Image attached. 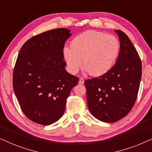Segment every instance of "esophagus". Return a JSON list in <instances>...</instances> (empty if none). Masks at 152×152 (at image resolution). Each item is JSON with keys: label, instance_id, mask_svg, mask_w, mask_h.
I'll use <instances>...</instances> for the list:
<instances>
[{"label": "esophagus", "instance_id": "34e87169", "mask_svg": "<svg viewBox=\"0 0 152 152\" xmlns=\"http://www.w3.org/2000/svg\"><path fill=\"white\" fill-rule=\"evenodd\" d=\"M84 79H83L82 77H80V80H79V84H84Z\"/></svg>", "mask_w": 152, "mask_h": 152}]
</instances>
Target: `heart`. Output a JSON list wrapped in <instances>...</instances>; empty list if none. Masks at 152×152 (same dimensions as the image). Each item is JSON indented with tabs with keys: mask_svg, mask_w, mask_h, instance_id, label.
Instances as JSON below:
<instances>
[{
	"mask_svg": "<svg viewBox=\"0 0 152 152\" xmlns=\"http://www.w3.org/2000/svg\"><path fill=\"white\" fill-rule=\"evenodd\" d=\"M120 49V41L115 36L88 30L75 37L70 48H64L63 53L71 73H77L83 64L85 72L91 75L99 76L111 69Z\"/></svg>",
	"mask_w": 152,
	"mask_h": 152,
	"instance_id": "b5f03b06",
	"label": "heart"
}]
</instances>
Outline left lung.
<instances>
[{
  "label": "left lung",
  "instance_id": "1",
  "mask_svg": "<svg viewBox=\"0 0 152 152\" xmlns=\"http://www.w3.org/2000/svg\"><path fill=\"white\" fill-rule=\"evenodd\" d=\"M120 49L116 62L107 73L84 82L87 104L95 118L114 122L127 115L134 107L142 76L138 52L125 33L115 30Z\"/></svg>",
  "mask_w": 152,
  "mask_h": 152
}]
</instances>
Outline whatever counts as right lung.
Segmentation results:
<instances>
[{"label":"right lung","mask_w":152,"mask_h":152,"mask_svg":"<svg viewBox=\"0 0 152 152\" xmlns=\"http://www.w3.org/2000/svg\"><path fill=\"white\" fill-rule=\"evenodd\" d=\"M72 33L54 29L33 37L18 53L13 88L20 109L37 124L49 125L63 115L66 99L79 78L65 69L63 49Z\"/></svg>","instance_id":"right-lung-1"}]
</instances>
